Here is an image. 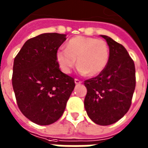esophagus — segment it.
<instances>
[{
  "label": "esophagus",
  "mask_w": 148,
  "mask_h": 148,
  "mask_svg": "<svg viewBox=\"0 0 148 148\" xmlns=\"http://www.w3.org/2000/svg\"><path fill=\"white\" fill-rule=\"evenodd\" d=\"M74 82H75V84H80V83H82V81L78 79V78H75L74 79Z\"/></svg>",
  "instance_id": "esophagus-1"
}]
</instances>
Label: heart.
Returning <instances> with one entry per match:
<instances>
[{"instance_id": "heart-1", "label": "heart", "mask_w": 148, "mask_h": 148, "mask_svg": "<svg viewBox=\"0 0 148 148\" xmlns=\"http://www.w3.org/2000/svg\"><path fill=\"white\" fill-rule=\"evenodd\" d=\"M58 66L65 74H70L76 63L82 74L94 77L101 74L109 59V49L105 41L86 36H76L69 40L66 49L57 50Z\"/></svg>"}]
</instances>
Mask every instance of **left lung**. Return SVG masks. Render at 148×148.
<instances>
[{"instance_id": "obj_1", "label": "left lung", "mask_w": 148, "mask_h": 148, "mask_svg": "<svg viewBox=\"0 0 148 148\" xmlns=\"http://www.w3.org/2000/svg\"><path fill=\"white\" fill-rule=\"evenodd\" d=\"M109 48L106 68L95 78L84 82V107L95 124L108 125L128 112L135 88V67L126 49L112 38L102 36Z\"/></svg>"}]
</instances>
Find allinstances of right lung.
Listing matches in <instances>:
<instances>
[{"instance_id":"add662e5","label":"right lung","mask_w":148,"mask_h":148,"mask_svg":"<svg viewBox=\"0 0 148 148\" xmlns=\"http://www.w3.org/2000/svg\"><path fill=\"white\" fill-rule=\"evenodd\" d=\"M66 35L44 33L28 40L15 57L12 85L20 111L32 122L47 125L63 114L75 87L62 73L56 54Z\"/></svg>"}]
</instances>
